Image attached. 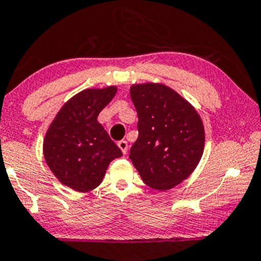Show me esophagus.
<instances>
[{
	"instance_id": "34e87169",
	"label": "esophagus",
	"mask_w": 261,
	"mask_h": 261,
	"mask_svg": "<svg viewBox=\"0 0 261 261\" xmlns=\"http://www.w3.org/2000/svg\"><path fill=\"white\" fill-rule=\"evenodd\" d=\"M117 145L121 149L122 152H123V155H127V152H128V143H127V141H125V140L118 141Z\"/></svg>"
}]
</instances>
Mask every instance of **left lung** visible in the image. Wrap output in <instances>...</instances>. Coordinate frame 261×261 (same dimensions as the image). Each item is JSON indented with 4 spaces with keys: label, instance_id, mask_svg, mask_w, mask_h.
I'll list each match as a JSON object with an SVG mask.
<instances>
[{
    "label": "left lung",
    "instance_id": "obj_1",
    "mask_svg": "<svg viewBox=\"0 0 261 261\" xmlns=\"http://www.w3.org/2000/svg\"><path fill=\"white\" fill-rule=\"evenodd\" d=\"M139 137L129 159L143 181L165 191L194 172L204 149V128L194 106L161 83L130 87Z\"/></svg>",
    "mask_w": 261,
    "mask_h": 261
}]
</instances>
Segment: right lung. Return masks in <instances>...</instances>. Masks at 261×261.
<instances>
[{
    "label": "right lung",
    "mask_w": 261,
    "mask_h": 261,
    "mask_svg": "<svg viewBox=\"0 0 261 261\" xmlns=\"http://www.w3.org/2000/svg\"><path fill=\"white\" fill-rule=\"evenodd\" d=\"M115 86L85 89L63 105L43 140V155L53 174L75 191L100 185L112 160L122 156L99 123L98 115L114 98Z\"/></svg>",
    "instance_id": "obj_1"
}]
</instances>
